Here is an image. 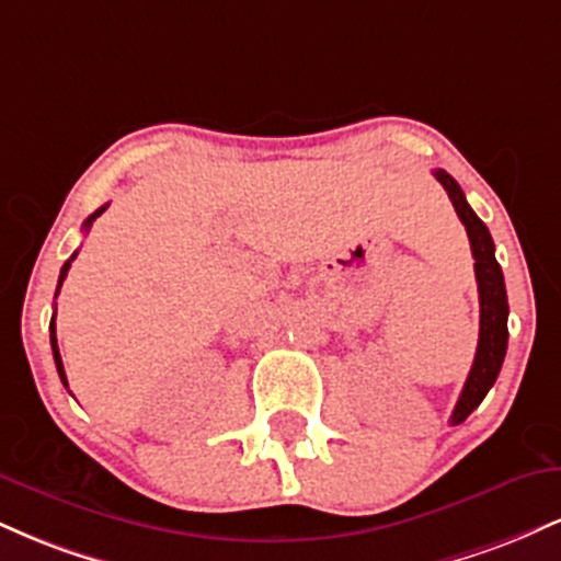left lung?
Instances as JSON below:
<instances>
[{"label": "left lung", "mask_w": 561, "mask_h": 561, "mask_svg": "<svg viewBox=\"0 0 561 561\" xmlns=\"http://www.w3.org/2000/svg\"><path fill=\"white\" fill-rule=\"evenodd\" d=\"M435 179L448 192L450 203H454L456 214H459L461 224H465L469 244H472V259H474V276H478V293H480V340L478 353H474V364L469 369V377L461 390L459 403H456L454 414H450V424H461L482 403L488 390L493 388L495 377H499L501 364L506 356L508 343V302H506V285L504 274H501L499 261H495V250L491 231L480 221L478 214L469 208L465 192L456 184L454 176L446 171L437 169Z\"/></svg>", "instance_id": "1"}]
</instances>
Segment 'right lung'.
<instances>
[{
    "label": "right lung",
    "instance_id": "add662e5",
    "mask_svg": "<svg viewBox=\"0 0 561 561\" xmlns=\"http://www.w3.org/2000/svg\"><path fill=\"white\" fill-rule=\"evenodd\" d=\"M105 208H107V205H102V208H100V210H94V214H92V216H89V218H87V221H83V229H89V227H92V221H94V218H96V216H102V214H105ZM76 255H79V253H73V255H70V259L66 261V263H62V268H60V279H57V293H60V285H62V279H66V276H68V268H70V263H73V259H76ZM49 343H53V356H55V366H57V375H60V379H62V385H66V388H68V379H66V369H62V358H60V347H57V334H55V317H53V321H49Z\"/></svg>",
    "mask_w": 561,
    "mask_h": 561
}]
</instances>
